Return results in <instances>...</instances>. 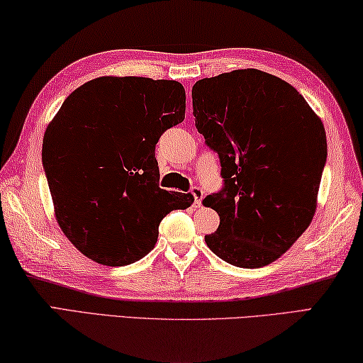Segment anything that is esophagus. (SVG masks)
Segmentation results:
<instances>
[{"label": "esophagus", "mask_w": 363, "mask_h": 363, "mask_svg": "<svg viewBox=\"0 0 363 363\" xmlns=\"http://www.w3.org/2000/svg\"><path fill=\"white\" fill-rule=\"evenodd\" d=\"M191 194L194 198V207H199L202 199H204V191H202L201 186H193L191 188Z\"/></svg>", "instance_id": "1"}]
</instances>
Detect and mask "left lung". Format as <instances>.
Returning a JSON list of instances; mask_svg holds the SVG:
<instances>
[{
	"mask_svg": "<svg viewBox=\"0 0 363 363\" xmlns=\"http://www.w3.org/2000/svg\"><path fill=\"white\" fill-rule=\"evenodd\" d=\"M191 95L196 129L218 155L223 178L204 199L220 215L206 242L226 263L262 268L314 217L325 129L294 86L255 68L201 79Z\"/></svg>",
	"mask_w": 363,
	"mask_h": 363,
	"instance_id": "left-lung-1",
	"label": "left lung"
}]
</instances>
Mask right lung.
<instances>
[{
    "mask_svg": "<svg viewBox=\"0 0 363 363\" xmlns=\"http://www.w3.org/2000/svg\"><path fill=\"white\" fill-rule=\"evenodd\" d=\"M178 81L104 76L63 101L43 140V164L59 226L82 255L106 266L143 258L161 220L193 204L159 188L155 150L185 119Z\"/></svg>",
    "mask_w": 363,
    "mask_h": 363,
    "instance_id": "obj_1",
    "label": "right lung"
}]
</instances>
